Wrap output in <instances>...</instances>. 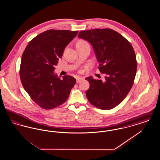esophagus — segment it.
<instances>
[{
	"instance_id": "esophagus-1",
	"label": "esophagus",
	"mask_w": 160,
	"mask_h": 160,
	"mask_svg": "<svg viewBox=\"0 0 160 160\" xmlns=\"http://www.w3.org/2000/svg\"><path fill=\"white\" fill-rule=\"evenodd\" d=\"M82 80H83V78H82V77H77L76 78L77 83H80Z\"/></svg>"
}]
</instances>
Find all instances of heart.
Masks as SVG:
<instances>
[{
  "mask_svg": "<svg viewBox=\"0 0 160 160\" xmlns=\"http://www.w3.org/2000/svg\"><path fill=\"white\" fill-rule=\"evenodd\" d=\"M86 42V41H80L78 42H79V43H82V42ZM78 42H77V43H78Z\"/></svg>",
  "mask_w": 160,
  "mask_h": 160,
  "instance_id": "obj_1",
  "label": "heart"
}]
</instances>
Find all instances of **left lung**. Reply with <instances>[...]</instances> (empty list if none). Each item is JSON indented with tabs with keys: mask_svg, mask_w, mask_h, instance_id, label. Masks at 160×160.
Segmentation results:
<instances>
[{
	"mask_svg": "<svg viewBox=\"0 0 160 160\" xmlns=\"http://www.w3.org/2000/svg\"><path fill=\"white\" fill-rule=\"evenodd\" d=\"M78 37L91 44L98 69L106 75L104 82L86 78L90 84L88 99L99 109H112L125 98L134 83L137 67L134 50L127 39L111 29L81 31Z\"/></svg>",
	"mask_w": 160,
	"mask_h": 160,
	"instance_id": "8db88e82",
	"label": "left lung"
}]
</instances>
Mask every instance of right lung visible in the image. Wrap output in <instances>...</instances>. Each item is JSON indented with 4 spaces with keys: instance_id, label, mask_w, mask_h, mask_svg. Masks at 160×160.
Returning a JSON list of instances; mask_svg holds the SVG:
<instances>
[{
    "instance_id": "1",
    "label": "right lung",
    "mask_w": 160,
    "mask_h": 160,
    "mask_svg": "<svg viewBox=\"0 0 160 160\" xmlns=\"http://www.w3.org/2000/svg\"><path fill=\"white\" fill-rule=\"evenodd\" d=\"M78 31H45L33 38L26 47L20 68L24 89L32 99L44 109H52L64 103L76 83L73 77L63 79L54 73L59 58Z\"/></svg>"
}]
</instances>
